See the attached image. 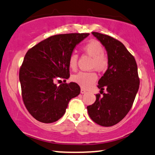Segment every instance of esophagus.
Segmentation results:
<instances>
[{
  "label": "esophagus",
  "mask_w": 155,
  "mask_h": 155,
  "mask_svg": "<svg viewBox=\"0 0 155 155\" xmlns=\"http://www.w3.org/2000/svg\"><path fill=\"white\" fill-rule=\"evenodd\" d=\"M85 92H86V91H85L84 88H81V94H85Z\"/></svg>",
  "instance_id": "esophagus-1"
}]
</instances>
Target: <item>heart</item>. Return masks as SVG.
<instances>
[{"label":"heart","instance_id":"obj_1","mask_svg":"<svg viewBox=\"0 0 155 155\" xmlns=\"http://www.w3.org/2000/svg\"><path fill=\"white\" fill-rule=\"evenodd\" d=\"M83 51L87 55L91 56L90 68L99 72H103L109 66V59L104 54V48L102 44L96 40H91L83 47ZM78 55L72 53L69 57V67L72 70L77 69ZM97 80V74L94 71L90 72H79L72 76V81L81 85L82 88H88Z\"/></svg>","mask_w":155,"mask_h":155}]
</instances>
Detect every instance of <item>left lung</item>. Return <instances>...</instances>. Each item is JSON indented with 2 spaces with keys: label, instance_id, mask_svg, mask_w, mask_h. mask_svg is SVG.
I'll use <instances>...</instances> for the list:
<instances>
[{
  "label": "left lung",
  "instance_id": "left-lung-1",
  "mask_svg": "<svg viewBox=\"0 0 155 155\" xmlns=\"http://www.w3.org/2000/svg\"><path fill=\"white\" fill-rule=\"evenodd\" d=\"M105 47L109 59L108 69L98 82L101 89L96 101L87 107L90 117L101 126L116 125L124 118L133 106L139 88V78L135 58L115 38L93 32ZM105 89L107 91L104 93Z\"/></svg>",
  "mask_w": 155,
  "mask_h": 155
}]
</instances>
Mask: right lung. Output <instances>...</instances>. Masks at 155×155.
<instances>
[{"mask_svg": "<svg viewBox=\"0 0 155 155\" xmlns=\"http://www.w3.org/2000/svg\"><path fill=\"white\" fill-rule=\"evenodd\" d=\"M89 33L51 36L27 51L19 69L21 96L27 111L37 120L51 123L60 119L71 99L80 94L76 83L56 84L70 77L69 57Z\"/></svg>", "mask_w": 155, "mask_h": 155, "instance_id": "obj_1", "label": "right lung"}]
</instances>
